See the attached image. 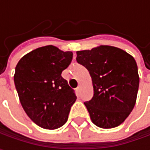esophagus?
Returning <instances> with one entry per match:
<instances>
[{
	"mask_svg": "<svg viewBox=\"0 0 150 150\" xmlns=\"http://www.w3.org/2000/svg\"><path fill=\"white\" fill-rule=\"evenodd\" d=\"M76 91H77V92H78V93H80V91H81V86H80V85H79V86H78V88H76Z\"/></svg>",
	"mask_w": 150,
	"mask_h": 150,
	"instance_id": "34e87169",
	"label": "esophagus"
}]
</instances>
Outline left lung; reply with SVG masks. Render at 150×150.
Returning a JSON list of instances; mask_svg holds the SVG:
<instances>
[{
    "label": "left lung",
    "instance_id": "8db88e82",
    "mask_svg": "<svg viewBox=\"0 0 150 150\" xmlns=\"http://www.w3.org/2000/svg\"><path fill=\"white\" fill-rule=\"evenodd\" d=\"M78 63L89 72L92 99L84 103L93 123L102 129L121 124L135 105L139 78L134 58L111 46L77 52Z\"/></svg>",
    "mask_w": 150,
    "mask_h": 150
}]
</instances>
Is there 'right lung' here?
I'll use <instances>...</instances> for the list:
<instances>
[{
  "label": "right lung",
  "instance_id": "1",
  "mask_svg": "<svg viewBox=\"0 0 150 150\" xmlns=\"http://www.w3.org/2000/svg\"><path fill=\"white\" fill-rule=\"evenodd\" d=\"M72 60V52L46 46L25 55L16 67L14 83L21 106L41 128L56 129L67 120L77 96L62 72Z\"/></svg>",
  "mask_w": 150,
  "mask_h": 150
}]
</instances>
